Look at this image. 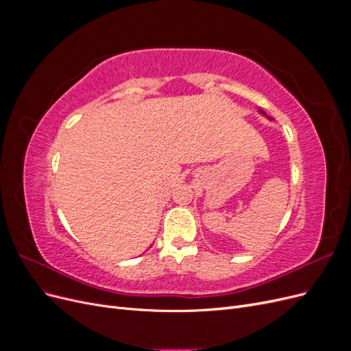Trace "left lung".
Here are the masks:
<instances>
[{
    "label": "left lung",
    "instance_id": "8db88e82",
    "mask_svg": "<svg viewBox=\"0 0 351 351\" xmlns=\"http://www.w3.org/2000/svg\"><path fill=\"white\" fill-rule=\"evenodd\" d=\"M261 114H263V115H265V112H263V111H262V110H261Z\"/></svg>",
    "mask_w": 351,
    "mask_h": 351
}]
</instances>
